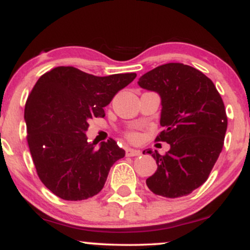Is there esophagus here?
<instances>
[{"instance_id": "1", "label": "esophagus", "mask_w": 250, "mask_h": 250, "mask_svg": "<svg viewBox=\"0 0 250 250\" xmlns=\"http://www.w3.org/2000/svg\"><path fill=\"white\" fill-rule=\"evenodd\" d=\"M125 155H127V156H130V157H134V156H140V155H141V151H140V150H136V149L128 148L127 150H125Z\"/></svg>"}]
</instances>
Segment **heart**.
<instances>
[{"instance_id": "1", "label": "heart", "mask_w": 250, "mask_h": 250, "mask_svg": "<svg viewBox=\"0 0 250 250\" xmlns=\"http://www.w3.org/2000/svg\"><path fill=\"white\" fill-rule=\"evenodd\" d=\"M125 136H127V139L130 140V141H136V140H139L140 135L137 133H134V131H129V133L125 134Z\"/></svg>"}]
</instances>
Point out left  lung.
I'll return each mask as SVG.
<instances>
[{
  "label": "left lung",
  "instance_id": "left-lung-1",
  "mask_svg": "<svg viewBox=\"0 0 250 250\" xmlns=\"http://www.w3.org/2000/svg\"><path fill=\"white\" fill-rule=\"evenodd\" d=\"M139 85L161 96L163 130L155 141L170 145L165 155L147 150L157 170L146 183L160 196H186L207 181L222 151L228 125L222 97L209 77L183 63L156 67Z\"/></svg>",
  "mask_w": 250,
  "mask_h": 250
}]
</instances>
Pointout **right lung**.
I'll list each match as a JSON object with an SVG mask.
<instances>
[{"mask_svg":"<svg viewBox=\"0 0 250 250\" xmlns=\"http://www.w3.org/2000/svg\"><path fill=\"white\" fill-rule=\"evenodd\" d=\"M135 77H100L62 65L37 80L25 102L27 141L40 180L56 196L81 201L102 190L111 166L125 153L113 139L96 148L85 130Z\"/></svg>","mask_w":250,"mask_h":250,"instance_id":"1","label":"right lung"}]
</instances>
